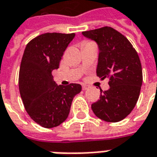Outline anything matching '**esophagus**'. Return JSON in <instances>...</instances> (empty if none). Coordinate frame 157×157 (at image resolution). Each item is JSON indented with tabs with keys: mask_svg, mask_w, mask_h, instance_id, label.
<instances>
[{
	"mask_svg": "<svg viewBox=\"0 0 157 157\" xmlns=\"http://www.w3.org/2000/svg\"><path fill=\"white\" fill-rule=\"evenodd\" d=\"M87 89H88V86H87L82 85V90H83V91H85V90H87Z\"/></svg>",
	"mask_w": 157,
	"mask_h": 157,
	"instance_id": "1",
	"label": "esophagus"
}]
</instances>
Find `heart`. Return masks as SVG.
<instances>
[{"label": "heart", "mask_w": 157, "mask_h": 157, "mask_svg": "<svg viewBox=\"0 0 157 157\" xmlns=\"http://www.w3.org/2000/svg\"><path fill=\"white\" fill-rule=\"evenodd\" d=\"M86 44H93L92 43H91V42H85V45Z\"/></svg>", "instance_id": "heart-1"}]
</instances>
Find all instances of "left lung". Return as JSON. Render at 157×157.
<instances>
[{
	"label": "left lung",
	"instance_id": "obj_1",
	"mask_svg": "<svg viewBox=\"0 0 157 157\" xmlns=\"http://www.w3.org/2000/svg\"><path fill=\"white\" fill-rule=\"evenodd\" d=\"M82 35L98 46L97 75L109 78V89L101 90L92 111L106 122L121 121L134 109L140 92L143 75L138 54L124 36L110 27L82 32Z\"/></svg>",
	"mask_w": 157,
	"mask_h": 157
}]
</instances>
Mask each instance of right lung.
I'll return each mask as SVG.
<instances>
[{
	"mask_svg": "<svg viewBox=\"0 0 157 157\" xmlns=\"http://www.w3.org/2000/svg\"><path fill=\"white\" fill-rule=\"evenodd\" d=\"M75 33H47L27 44L19 71V91L26 111L44 128H54L68 118L80 84L58 86L52 71L57 70Z\"/></svg>",
	"mask_w": 157,
	"mask_h": 157,
	"instance_id": "right-lung-1",
	"label": "right lung"
}]
</instances>
